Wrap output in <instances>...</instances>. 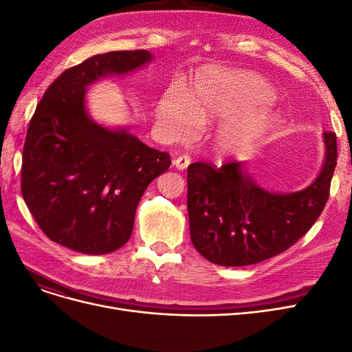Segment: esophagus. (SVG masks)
<instances>
[{
    "label": "esophagus",
    "mask_w": 352,
    "mask_h": 352,
    "mask_svg": "<svg viewBox=\"0 0 352 352\" xmlns=\"http://www.w3.org/2000/svg\"><path fill=\"white\" fill-rule=\"evenodd\" d=\"M190 163V158L188 155H179L173 160V166L179 170H185Z\"/></svg>",
    "instance_id": "obj_1"
}]
</instances>
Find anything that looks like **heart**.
I'll return each mask as SVG.
<instances>
[{"label": "heart", "instance_id": "heart-1", "mask_svg": "<svg viewBox=\"0 0 352 352\" xmlns=\"http://www.w3.org/2000/svg\"><path fill=\"white\" fill-rule=\"evenodd\" d=\"M273 97V89L254 74L208 70L197 74L186 100L176 92L166 95L157 114L166 133L175 140L230 116L220 126L217 140L223 148H236L269 131L274 113L265 104Z\"/></svg>", "mask_w": 352, "mask_h": 352}]
</instances>
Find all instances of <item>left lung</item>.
Masks as SVG:
<instances>
[{"mask_svg":"<svg viewBox=\"0 0 352 352\" xmlns=\"http://www.w3.org/2000/svg\"><path fill=\"white\" fill-rule=\"evenodd\" d=\"M326 158L314 182L292 194L261 188L230 162L188 166L190 239L208 261L238 267L274 257L302 238L322 214L336 167V135L324 132Z\"/></svg>","mask_w":352,"mask_h":352,"instance_id":"obj_1","label":"left lung"}]
</instances>
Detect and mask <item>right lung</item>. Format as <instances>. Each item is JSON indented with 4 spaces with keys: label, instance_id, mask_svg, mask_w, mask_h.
I'll return each mask as SVG.
<instances>
[{
    "label": "right lung",
    "instance_id": "add662e5",
    "mask_svg": "<svg viewBox=\"0 0 352 352\" xmlns=\"http://www.w3.org/2000/svg\"><path fill=\"white\" fill-rule=\"evenodd\" d=\"M153 60L150 51H111L63 72L29 122L22 195L45 235L82 254H109L129 241L138 202L172 164L167 153L127 129L95 123L85 107L91 83Z\"/></svg>",
    "mask_w": 352,
    "mask_h": 352
}]
</instances>
